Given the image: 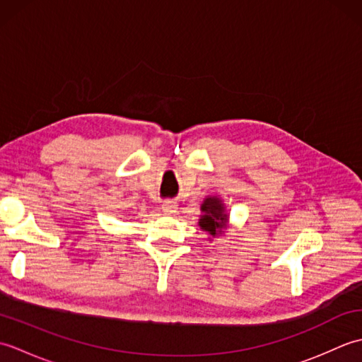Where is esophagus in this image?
I'll return each mask as SVG.
<instances>
[{
  "label": "esophagus",
  "instance_id": "1",
  "mask_svg": "<svg viewBox=\"0 0 362 362\" xmlns=\"http://www.w3.org/2000/svg\"><path fill=\"white\" fill-rule=\"evenodd\" d=\"M161 210L165 214H174L177 211V202L175 201H165L161 205Z\"/></svg>",
  "mask_w": 362,
  "mask_h": 362
}]
</instances>
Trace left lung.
Instances as JSON below:
<instances>
[{
    "mask_svg": "<svg viewBox=\"0 0 362 362\" xmlns=\"http://www.w3.org/2000/svg\"><path fill=\"white\" fill-rule=\"evenodd\" d=\"M204 216L199 219V226L202 230L209 232L210 235H218L222 228L226 227L227 214H224V206H222L218 197H209L205 199L202 205Z\"/></svg>",
    "mask_w": 362,
    "mask_h": 362,
    "instance_id": "1",
    "label": "left lung"
}]
</instances>
